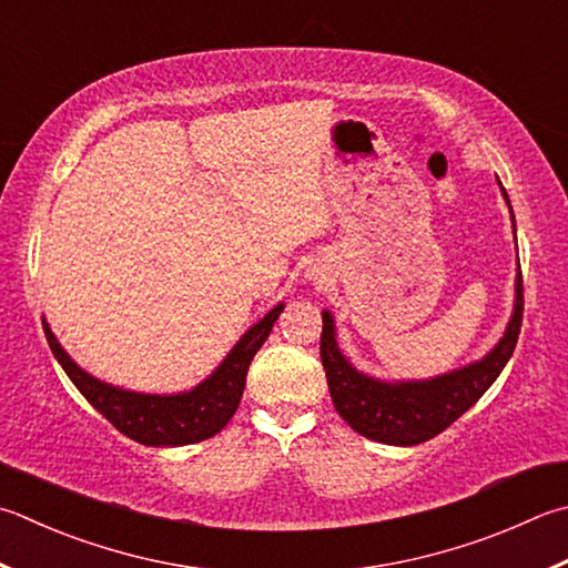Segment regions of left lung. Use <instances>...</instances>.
Listing matches in <instances>:
<instances>
[{
    "label": "left lung",
    "instance_id": "8db88e82",
    "mask_svg": "<svg viewBox=\"0 0 568 568\" xmlns=\"http://www.w3.org/2000/svg\"><path fill=\"white\" fill-rule=\"evenodd\" d=\"M501 192H505V187H501ZM505 200L509 202L507 192ZM511 220H515V215H511ZM521 316L524 286L519 270L515 314H511L507 334L483 361L423 383H381L363 376L344 358V353L336 346L334 318L324 312L321 314V318H324L321 363H324L336 413L368 440L385 445H420L430 440V437L440 435L445 427H450L459 415L473 408L487 393L489 385L497 381L501 368L507 366L511 353H515Z\"/></svg>",
    "mask_w": 568,
    "mask_h": 568
}]
</instances>
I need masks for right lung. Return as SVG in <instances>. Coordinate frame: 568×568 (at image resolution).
<instances>
[{
    "label": "right lung",
    "mask_w": 568,
    "mask_h": 568,
    "mask_svg": "<svg viewBox=\"0 0 568 568\" xmlns=\"http://www.w3.org/2000/svg\"><path fill=\"white\" fill-rule=\"evenodd\" d=\"M284 304L274 306L260 324H254L240 344L230 351L222 366L202 381L197 388L178 395H143L123 388H113L109 383L95 381L89 373L73 363L67 351L53 338L51 328L44 321V334L51 346V353L67 371L71 383L77 385L81 395L109 420L118 433L131 437V440L151 447H175L192 445L217 435L224 425L232 420L234 410L242 400L244 381H247L250 363L254 353L270 336L274 321L280 318Z\"/></svg>",
    "instance_id": "1"
}]
</instances>
